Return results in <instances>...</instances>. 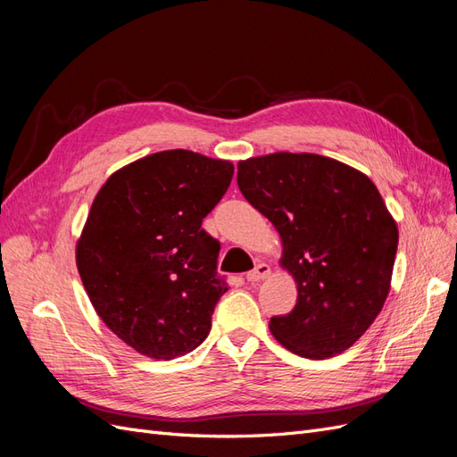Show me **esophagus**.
Wrapping results in <instances>:
<instances>
[{
    "mask_svg": "<svg viewBox=\"0 0 457 457\" xmlns=\"http://www.w3.org/2000/svg\"><path fill=\"white\" fill-rule=\"evenodd\" d=\"M269 274H270V267L267 265V262H259L253 270L247 272L245 278H247V282H261V280H265Z\"/></svg>",
    "mask_w": 457,
    "mask_h": 457,
    "instance_id": "34e87169",
    "label": "esophagus"
}]
</instances>
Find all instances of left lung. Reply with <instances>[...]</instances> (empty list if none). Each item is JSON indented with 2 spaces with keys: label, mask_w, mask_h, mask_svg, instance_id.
I'll return each instance as SVG.
<instances>
[{
  "label": "left lung",
  "mask_w": 457,
  "mask_h": 457,
  "mask_svg": "<svg viewBox=\"0 0 457 457\" xmlns=\"http://www.w3.org/2000/svg\"><path fill=\"white\" fill-rule=\"evenodd\" d=\"M237 181L280 232V262L297 284L294 311L270 318L272 336L312 361L347 351L391 287L398 228L379 190L364 173L307 152L240 162Z\"/></svg>",
  "instance_id": "1"
}]
</instances>
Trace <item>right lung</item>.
Returning <instances> with one entry per match:
<instances>
[{"mask_svg":"<svg viewBox=\"0 0 457 457\" xmlns=\"http://www.w3.org/2000/svg\"><path fill=\"white\" fill-rule=\"evenodd\" d=\"M232 173L230 162L163 150L110 175L95 196L78 270L96 314L137 353L171 361L210 334L228 286L202 220Z\"/></svg>","mask_w":457,"mask_h":457,"instance_id":"1","label":"right lung"}]
</instances>
